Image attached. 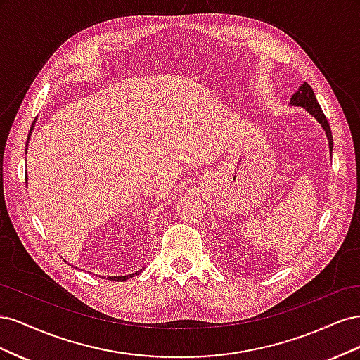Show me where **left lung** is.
Segmentation results:
<instances>
[{
  "label": "left lung",
  "mask_w": 360,
  "mask_h": 360,
  "mask_svg": "<svg viewBox=\"0 0 360 360\" xmlns=\"http://www.w3.org/2000/svg\"><path fill=\"white\" fill-rule=\"evenodd\" d=\"M290 106H302L304 111L309 112L317 122L321 124V127L324 129L326 136H328V143H329V150H330V155H332V150H333V138H332V130L330 126L328 123V118H326L321 106L319 105L317 97H315L311 85L308 82H303L299 85L297 91L291 96L290 99Z\"/></svg>",
  "instance_id": "1"
}]
</instances>
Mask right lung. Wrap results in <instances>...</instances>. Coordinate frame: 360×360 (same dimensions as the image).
I'll return each mask as SVG.
<instances>
[{"mask_svg": "<svg viewBox=\"0 0 360 360\" xmlns=\"http://www.w3.org/2000/svg\"><path fill=\"white\" fill-rule=\"evenodd\" d=\"M34 124H36V120H34V123H32V126H31V129H30V134H28V139H27V147H28V141H30V136H31V134H32V129H34ZM25 181H28V179H25ZM144 269H141V270H138V271H135V274H129V275H124V276H108V279H111V281H126V279H129V278H132V276H136L138 274H141V271H143ZM103 278V276H102Z\"/></svg>", "mask_w": 360, "mask_h": 360, "instance_id": "obj_1", "label": "right lung"}]
</instances>
